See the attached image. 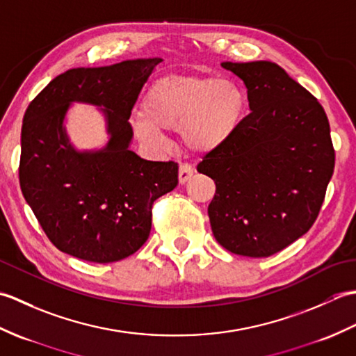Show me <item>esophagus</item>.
Listing matches in <instances>:
<instances>
[{
	"instance_id": "1",
	"label": "esophagus",
	"mask_w": 356,
	"mask_h": 356,
	"mask_svg": "<svg viewBox=\"0 0 356 356\" xmlns=\"http://www.w3.org/2000/svg\"><path fill=\"white\" fill-rule=\"evenodd\" d=\"M194 174V168L190 163H180L179 165V182L185 184L188 180L191 179V176Z\"/></svg>"
}]
</instances>
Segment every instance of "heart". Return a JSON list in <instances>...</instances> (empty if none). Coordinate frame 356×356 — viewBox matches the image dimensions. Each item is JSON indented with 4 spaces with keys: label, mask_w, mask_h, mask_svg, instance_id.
Listing matches in <instances>:
<instances>
[{
    "label": "heart",
    "mask_w": 356,
    "mask_h": 356,
    "mask_svg": "<svg viewBox=\"0 0 356 356\" xmlns=\"http://www.w3.org/2000/svg\"><path fill=\"white\" fill-rule=\"evenodd\" d=\"M245 110V95L213 76H171L157 81L142 102L136 131L157 140L161 130H179L185 145L209 151L229 138Z\"/></svg>",
    "instance_id": "1"
}]
</instances>
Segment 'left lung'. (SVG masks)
<instances>
[{
    "label": "left lung",
    "mask_w": 356,
    "mask_h": 356,
    "mask_svg": "<svg viewBox=\"0 0 356 356\" xmlns=\"http://www.w3.org/2000/svg\"><path fill=\"white\" fill-rule=\"evenodd\" d=\"M222 67L243 81L251 113L197 165L216 184L211 228L232 254L269 257L306 234L320 214L335 166L329 120L316 97L280 65Z\"/></svg>",
    "instance_id": "obj_1"
}]
</instances>
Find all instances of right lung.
I'll list each match as a JSON object with an SVG mask.
<instances>
[{"mask_svg": "<svg viewBox=\"0 0 356 356\" xmlns=\"http://www.w3.org/2000/svg\"><path fill=\"white\" fill-rule=\"evenodd\" d=\"M161 58L133 59L59 74L29 104L21 128L19 185L42 231L59 251L93 263L134 254L151 231L153 203L177 186L176 162L128 149V119ZM72 102L104 106L111 140L78 154L62 122Z\"/></svg>", "mask_w": 356, "mask_h": 356, "instance_id": "1", "label": "right lung"}]
</instances>
